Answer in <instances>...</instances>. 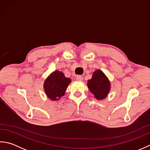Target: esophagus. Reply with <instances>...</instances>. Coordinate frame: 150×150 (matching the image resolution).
Listing matches in <instances>:
<instances>
[{
	"instance_id": "esophagus-1",
	"label": "esophagus",
	"mask_w": 150,
	"mask_h": 150,
	"mask_svg": "<svg viewBox=\"0 0 150 150\" xmlns=\"http://www.w3.org/2000/svg\"><path fill=\"white\" fill-rule=\"evenodd\" d=\"M76 79H77V81H82V80H83V77H82V75H77V77H76Z\"/></svg>"
}]
</instances>
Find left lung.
<instances>
[{
	"label": "left lung",
	"mask_w": 150,
	"mask_h": 150,
	"mask_svg": "<svg viewBox=\"0 0 150 150\" xmlns=\"http://www.w3.org/2000/svg\"><path fill=\"white\" fill-rule=\"evenodd\" d=\"M89 90L98 100L106 98L110 91V82L100 69L94 71L92 78L88 81Z\"/></svg>",
	"instance_id": "1"
}]
</instances>
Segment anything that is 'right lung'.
Masks as SVG:
<instances>
[{
    "label": "right lung",
    "instance_id": "add662e5",
    "mask_svg": "<svg viewBox=\"0 0 150 150\" xmlns=\"http://www.w3.org/2000/svg\"><path fill=\"white\" fill-rule=\"evenodd\" d=\"M71 79L65 77L64 73L59 71H55L47 77L44 83L45 93L50 99L58 100L64 95Z\"/></svg>",
    "mask_w": 150,
    "mask_h": 150
}]
</instances>
